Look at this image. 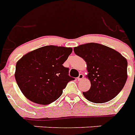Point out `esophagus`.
I'll return each mask as SVG.
<instances>
[{
	"label": "esophagus",
	"mask_w": 135,
	"mask_h": 135,
	"mask_svg": "<svg viewBox=\"0 0 135 135\" xmlns=\"http://www.w3.org/2000/svg\"><path fill=\"white\" fill-rule=\"evenodd\" d=\"M84 78V75L82 74V73H80V75H78V80H81L82 79Z\"/></svg>",
	"instance_id": "esophagus-1"
}]
</instances>
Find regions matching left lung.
Here are the masks:
<instances>
[{
	"label": "left lung",
	"instance_id": "left-lung-1",
	"mask_svg": "<svg viewBox=\"0 0 135 135\" xmlns=\"http://www.w3.org/2000/svg\"><path fill=\"white\" fill-rule=\"evenodd\" d=\"M86 62L89 90L83 95L89 101H109L122 90L127 80L126 59L114 49L96 43H88L73 49Z\"/></svg>",
	"mask_w": 135,
	"mask_h": 135
}]
</instances>
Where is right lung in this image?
I'll return each instance as SVG.
<instances>
[{
  "mask_svg": "<svg viewBox=\"0 0 135 135\" xmlns=\"http://www.w3.org/2000/svg\"><path fill=\"white\" fill-rule=\"evenodd\" d=\"M71 52V48L46 46L22 57L16 64L15 79L24 96L41 105L60 98L68 83L75 79L62 65Z\"/></svg>",
  "mask_w": 135,
  "mask_h": 135,
  "instance_id": "1",
  "label": "right lung"
}]
</instances>
